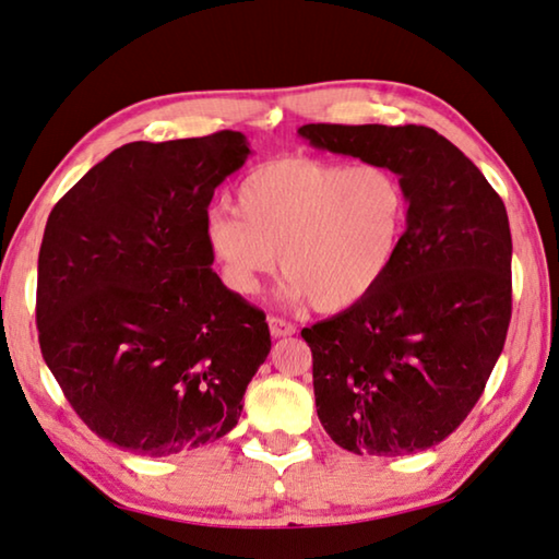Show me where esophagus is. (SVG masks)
<instances>
[{
	"instance_id": "34e87169",
	"label": "esophagus",
	"mask_w": 559,
	"mask_h": 559,
	"mask_svg": "<svg viewBox=\"0 0 559 559\" xmlns=\"http://www.w3.org/2000/svg\"><path fill=\"white\" fill-rule=\"evenodd\" d=\"M267 324H270V334L274 336V340H282V336H292L297 332L295 324H289L287 319H280V317H270Z\"/></svg>"
}]
</instances>
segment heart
I'll return each mask as SVG.
<instances>
[{"instance_id":"1","label":"heart","mask_w":559,"mask_h":559,"mask_svg":"<svg viewBox=\"0 0 559 559\" xmlns=\"http://www.w3.org/2000/svg\"><path fill=\"white\" fill-rule=\"evenodd\" d=\"M408 217V190L393 170L295 155L247 173L237 213L210 210L203 237L233 295H258L280 254L287 297L334 314L361 305L381 285L404 245Z\"/></svg>"}]
</instances>
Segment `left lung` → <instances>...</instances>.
Segmentation results:
<instances>
[{"label":"left lung","mask_w":559,"mask_h":559,"mask_svg":"<svg viewBox=\"0 0 559 559\" xmlns=\"http://www.w3.org/2000/svg\"><path fill=\"white\" fill-rule=\"evenodd\" d=\"M319 151L404 180L411 217L381 285L361 305L301 329L317 416L352 453L426 451L478 404L512 312V237L500 195L426 126L307 123Z\"/></svg>","instance_id":"obj_1"}]
</instances>
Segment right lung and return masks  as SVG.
<instances>
[{"mask_svg": "<svg viewBox=\"0 0 559 559\" xmlns=\"http://www.w3.org/2000/svg\"><path fill=\"white\" fill-rule=\"evenodd\" d=\"M247 155L240 131L126 143L51 210L39 346L73 411L108 443L160 459L237 426L270 329L210 267L203 225Z\"/></svg>", "mask_w": 559, "mask_h": 559, "instance_id": "add662e5", "label": "right lung"}]
</instances>
